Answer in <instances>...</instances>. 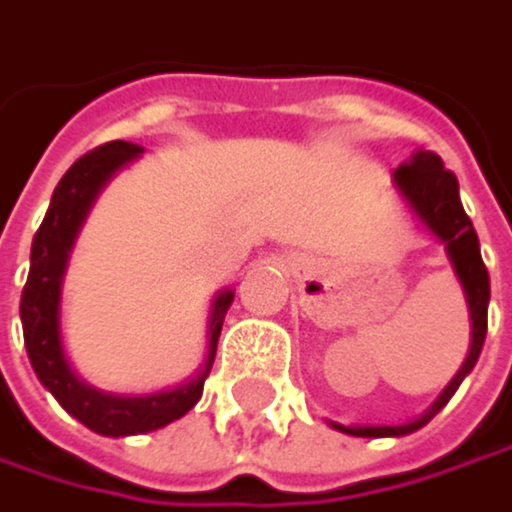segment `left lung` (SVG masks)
<instances>
[{
	"label": "left lung",
	"instance_id": "8db88e82",
	"mask_svg": "<svg viewBox=\"0 0 512 512\" xmlns=\"http://www.w3.org/2000/svg\"><path fill=\"white\" fill-rule=\"evenodd\" d=\"M396 185L399 191L408 197V203L414 206V212L423 218V224L447 245V254L456 267V276L468 294V306H471V351L468 360L462 363V369L456 372V378L447 384V390L438 396V402L414 423L405 426H339L333 423L339 432L345 435H357V438H399V435H411L420 426H426L459 390L462 378L474 369L483 342H486V315H489V270L480 258V239L477 230L471 224V218L465 215V206L459 200V179L453 170L444 167L441 155L435 152H417L408 164H402L396 170Z\"/></svg>",
	"mask_w": 512,
	"mask_h": 512
}]
</instances>
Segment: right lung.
I'll return each mask as SVG.
<instances>
[{
    "mask_svg": "<svg viewBox=\"0 0 512 512\" xmlns=\"http://www.w3.org/2000/svg\"><path fill=\"white\" fill-rule=\"evenodd\" d=\"M143 149L128 140H110L77 158L65 176L59 179L47 215L41 227L32 236V261H29V279L20 297V321H23V342L29 363L38 375V381L56 396V402L80 420L86 429L107 435V438H122V435H143L155 432L179 417H185L203 393V381L209 375L221 321L227 306L233 303V291L218 294L212 303V321H209V360L200 378H194L185 387L152 393V396H110L101 393L89 384H83L62 351L59 339V288H62V273L68 251L74 245V236L101 191V185L119 170L125 161L140 155Z\"/></svg>",
    "mask_w": 512,
    "mask_h": 512,
    "instance_id": "add662e5",
    "label": "right lung"
}]
</instances>
